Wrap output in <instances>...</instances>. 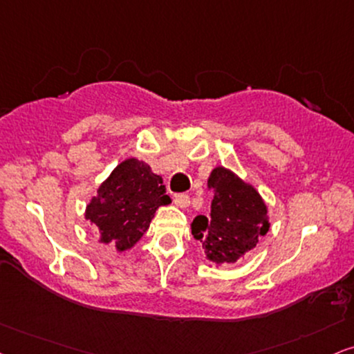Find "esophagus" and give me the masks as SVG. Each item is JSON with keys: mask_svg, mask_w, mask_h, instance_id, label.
Masks as SVG:
<instances>
[{"mask_svg": "<svg viewBox=\"0 0 354 354\" xmlns=\"http://www.w3.org/2000/svg\"><path fill=\"white\" fill-rule=\"evenodd\" d=\"M173 201H174V204L180 205V207H187V205H189V203H191L189 196H187L186 192H178V194H174Z\"/></svg>", "mask_w": 354, "mask_h": 354, "instance_id": "1", "label": "esophagus"}]
</instances>
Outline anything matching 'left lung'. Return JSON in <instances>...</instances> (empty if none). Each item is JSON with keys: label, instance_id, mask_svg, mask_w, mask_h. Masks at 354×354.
I'll return each mask as SVG.
<instances>
[{"label": "left lung", "instance_id": "1", "mask_svg": "<svg viewBox=\"0 0 354 354\" xmlns=\"http://www.w3.org/2000/svg\"><path fill=\"white\" fill-rule=\"evenodd\" d=\"M207 187L212 192L210 216L192 221V235L214 265L235 263L270 229L266 205L253 186L222 167L212 169Z\"/></svg>", "mask_w": 354, "mask_h": 354}]
</instances>
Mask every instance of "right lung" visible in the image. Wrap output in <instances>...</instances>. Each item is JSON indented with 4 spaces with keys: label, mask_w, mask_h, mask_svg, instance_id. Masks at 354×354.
<instances>
[{
    "label": "right lung",
    "mask_w": 354,
    "mask_h": 354,
    "mask_svg": "<svg viewBox=\"0 0 354 354\" xmlns=\"http://www.w3.org/2000/svg\"><path fill=\"white\" fill-rule=\"evenodd\" d=\"M162 176L150 167L129 158L115 167L86 207V218L97 227L102 243L119 252L133 247L149 229L155 210L169 204Z\"/></svg>",
    "instance_id": "1"
}]
</instances>
